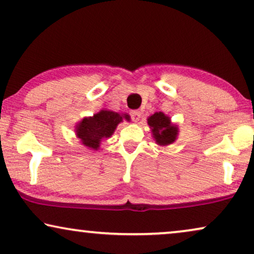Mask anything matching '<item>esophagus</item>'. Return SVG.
Segmentation results:
<instances>
[{"label":"esophagus","mask_w":254,"mask_h":254,"mask_svg":"<svg viewBox=\"0 0 254 254\" xmlns=\"http://www.w3.org/2000/svg\"><path fill=\"white\" fill-rule=\"evenodd\" d=\"M130 116H131V119H133V121L136 123V121L140 120L141 112H140V111H137V110H134V111H131V112H130Z\"/></svg>","instance_id":"1"}]
</instances>
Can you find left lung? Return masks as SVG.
I'll list each match as a JSON object with an SVG mask.
<instances>
[{
    "mask_svg": "<svg viewBox=\"0 0 254 254\" xmlns=\"http://www.w3.org/2000/svg\"><path fill=\"white\" fill-rule=\"evenodd\" d=\"M148 125L151 128L152 136L159 145H169L176 141L178 135L177 125L171 124V120L163 112H156L148 118Z\"/></svg>",
    "mask_w": 254,
    "mask_h": 254,
    "instance_id": "1",
    "label": "left lung"
}]
</instances>
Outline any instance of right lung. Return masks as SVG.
<instances>
[{
	"label": "right lung",
	"mask_w": 254,
	"mask_h": 254,
	"mask_svg": "<svg viewBox=\"0 0 254 254\" xmlns=\"http://www.w3.org/2000/svg\"><path fill=\"white\" fill-rule=\"evenodd\" d=\"M129 120L128 114L113 112V111L102 110L93 117L84 118L76 126V135L81 140L82 144L93 150H98L103 138L111 137L118 125L123 119Z\"/></svg>",
	"instance_id": "1"
}]
</instances>
